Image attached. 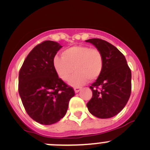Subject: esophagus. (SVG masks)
Segmentation results:
<instances>
[{
  "mask_svg": "<svg viewBox=\"0 0 150 150\" xmlns=\"http://www.w3.org/2000/svg\"><path fill=\"white\" fill-rule=\"evenodd\" d=\"M74 90H75V92L77 93V92H80V90H81V87H75L74 88Z\"/></svg>",
  "mask_w": 150,
  "mask_h": 150,
  "instance_id": "34e87169",
  "label": "esophagus"
}]
</instances>
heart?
Wrapping results in <instances>:
<instances>
[{
	"label": "heart",
	"mask_w": 150,
	"mask_h": 150,
	"mask_svg": "<svg viewBox=\"0 0 150 150\" xmlns=\"http://www.w3.org/2000/svg\"><path fill=\"white\" fill-rule=\"evenodd\" d=\"M53 67L56 74L64 81H67L73 71L75 73L69 80L72 86L84 84L90 79H98L104 67L101 52L86 45H77L67 49L61 53V58L53 59Z\"/></svg>",
	"instance_id": "1"
}]
</instances>
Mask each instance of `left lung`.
<instances>
[{
  "instance_id": "left-lung-1",
  "label": "left lung",
  "mask_w": 150,
  "mask_h": 150,
  "mask_svg": "<svg viewBox=\"0 0 150 150\" xmlns=\"http://www.w3.org/2000/svg\"><path fill=\"white\" fill-rule=\"evenodd\" d=\"M101 52L104 67L101 75L89 86L92 97L86 103L89 112L99 118H110L120 112L131 94L132 74L124 54L109 42L86 40Z\"/></svg>"
}]
</instances>
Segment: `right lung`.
Wrapping results in <instances>:
<instances>
[{"mask_svg": "<svg viewBox=\"0 0 150 150\" xmlns=\"http://www.w3.org/2000/svg\"><path fill=\"white\" fill-rule=\"evenodd\" d=\"M61 46L45 40L29 53L19 72L18 92L25 110L39 124L50 125L66 115L73 88L58 78L53 59Z\"/></svg>", "mask_w": 150, "mask_h": 150, "instance_id": "add662e5", "label": "right lung"}]
</instances>
